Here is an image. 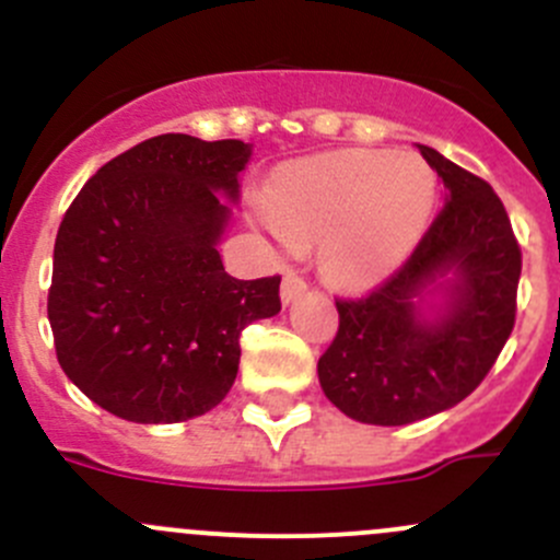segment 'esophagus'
Segmentation results:
<instances>
[{"instance_id": "esophagus-1", "label": "esophagus", "mask_w": 560, "mask_h": 560, "mask_svg": "<svg viewBox=\"0 0 560 560\" xmlns=\"http://www.w3.org/2000/svg\"><path fill=\"white\" fill-rule=\"evenodd\" d=\"M303 292H306V281L298 279L295 273H287L284 281H281V303H284V306H290V303L298 301Z\"/></svg>"}]
</instances>
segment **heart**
Wrapping results in <instances>:
<instances>
[{"label": "heart", "instance_id": "obj_1", "mask_svg": "<svg viewBox=\"0 0 560 560\" xmlns=\"http://www.w3.org/2000/svg\"><path fill=\"white\" fill-rule=\"evenodd\" d=\"M433 206L436 175L417 154L341 149L281 167L254 222L290 252L319 241L336 284L371 287L409 259Z\"/></svg>", "mask_w": 560, "mask_h": 560}]
</instances>
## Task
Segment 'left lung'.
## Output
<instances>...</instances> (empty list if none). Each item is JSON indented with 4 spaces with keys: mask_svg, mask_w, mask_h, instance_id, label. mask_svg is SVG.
<instances>
[{
    "mask_svg": "<svg viewBox=\"0 0 560 560\" xmlns=\"http://www.w3.org/2000/svg\"><path fill=\"white\" fill-rule=\"evenodd\" d=\"M444 208L404 268L360 301H336L338 332L316 363L322 393L365 425L453 409L493 369L515 325L521 248L499 195L420 145Z\"/></svg>",
    "mask_w": 560,
    "mask_h": 560,
    "instance_id": "left-lung-1",
    "label": "left lung"
}]
</instances>
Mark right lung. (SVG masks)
I'll use <instances>...</instances> for the list:
<instances>
[{"instance_id": "right-lung-1", "label": "right lung", "mask_w": 560, "mask_h": 560, "mask_svg": "<svg viewBox=\"0 0 560 560\" xmlns=\"http://www.w3.org/2000/svg\"><path fill=\"white\" fill-rule=\"evenodd\" d=\"M252 143L160 135L86 180L54 246L48 322L61 371L110 415L143 425L222 404L241 330L281 312V279L241 281L219 244Z\"/></svg>"}]
</instances>
